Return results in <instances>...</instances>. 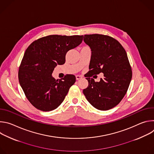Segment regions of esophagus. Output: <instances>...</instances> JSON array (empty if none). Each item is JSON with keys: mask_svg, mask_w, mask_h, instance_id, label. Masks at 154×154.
<instances>
[{"mask_svg": "<svg viewBox=\"0 0 154 154\" xmlns=\"http://www.w3.org/2000/svg\"><path fill=\"white\" fill-rule=\"evenodd\" d=\"M75 77H76V80H79V79H81L82 78H83V76H82V75H77L76 76H75Z\"/></svg>", "mask_w": 154, "mask_h": 154, "instance_id": "1", "label": "esophagus"}]
</instances>
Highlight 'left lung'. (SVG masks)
Segmentation results:
<instances>
[{"instance_id":"1","label":"left lung","mask_w":154,"mask_h":154,"mask_svg":"<svg viewBox=\"0 0 154 154\" xmlns=\"http://www.w3.org/2000/svg\"><path fill=\"white\" fill-rule=\"evenodd\" d=\"M83 41L90 46L91 57L86 76L88 86L83 93L94 108L108 110L123 99L132 77L127 53L116 39L107 35H85ZM101 72L104 78L99 82L91 78Z\"/></svg>"}]
</instances>
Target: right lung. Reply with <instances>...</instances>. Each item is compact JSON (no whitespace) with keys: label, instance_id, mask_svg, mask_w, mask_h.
Instances as JSON below:
<instances>
[{"label":"right lung","instance_id":"obj_1","mask_svg":"<svg viewBox=\"0 0 154 154\" xmlns=\"http://www.w3.org/2000/svg\"><path fill=\"white\" fill-rule=\"evenodd\" d=\"M83 35H49L33 41L20 64L18 78L24 94L38 109L49 112L64 100L75 76L67 74L55 80L52 75L57 64L65 63L66 53L82 43Z\"/></svg>","mask_w":154,"mask_h":154}]
</instances>
